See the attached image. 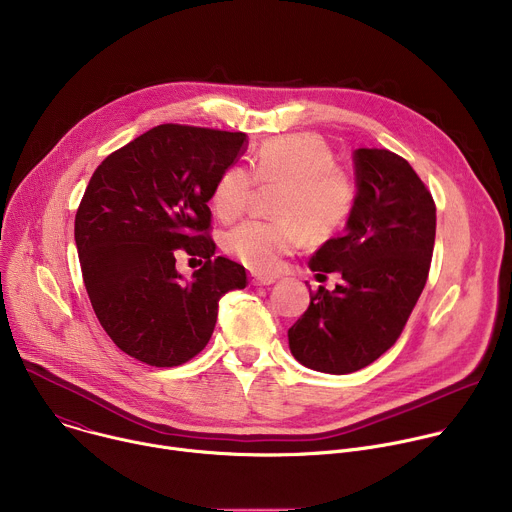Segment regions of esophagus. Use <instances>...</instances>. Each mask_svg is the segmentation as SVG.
<instances>
[{"label":"esophagus","instance_id":"34e87169","mask_svg":"<svg viewBox=\"0 0 512 512\" xmlns=\"http://www.w3.org/2000/svg\"><path fill=\"white\" fill-rule=\"evenodd\" d=\"M273 281H275L273 275H257V273L251 275V283L253 285H271Z\"/></svg>","mask_w":512,"mask_h":512}]
</instances>
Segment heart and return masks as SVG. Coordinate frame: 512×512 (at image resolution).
<instances>
[{
  "instance_id": "obj_1",
  "label": "heart",
  "mask_w": 512,
  "mask_h": 512,
  "mask_svg": "<svg viewBox=\"0 0 512 512\" xmlns=\"http://www.w3.org/2000/svg\"><path fill=\"white\" fill-rule=\"evenodd\" d=\"M229 166L210 190V208L223 223L247 210L253 178L279 184L271 221H247L225 235V251L259 273L277 269L294 253L304 235L312 243L332 239L354 212L358 188L350 172L336 166L330 145L314 133L277 135L261 143L251 166Z\"/></svg>"
}]
</instances>
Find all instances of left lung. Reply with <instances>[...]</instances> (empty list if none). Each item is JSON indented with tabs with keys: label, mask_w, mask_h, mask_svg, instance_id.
I'll return each instance as SVG.
<instances>
[{
	"label": "left lung",
	"mask_w": 512,
	"mask_h": 512,
	"mask_svg": "<svg viewBox=\"0 0 512 512\" xmlns=\"http://www.w3.org/2000/svg\"><path fill=\"white\" fill-rule=\"evenodd\" d=\"M358 198L342 237L326 241L310 269L338 271L328 291L287 330L304 367L346 375L369 367L401 336L427 281L435 243V202L407 160L389 150L354 152Z\"/></svg>",
	"instance_id": "8db88e82"
}]
</instances>
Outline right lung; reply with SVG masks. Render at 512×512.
<instances>
[{"label":"right lung","mask_w":512,"mask_h":512,"mask_svg":"<svg viewBox=\"0 0 512 512\" xmlns=\"http://www.w3.org/2000/svg\"><path fill=\"white\" fill-rule=\"evenodd\" d=\"M247 135L164 123L109 154L75 216L91 306L109 338L150 367H178L210 340L218 300L247 285L245 267L216 257L210 190ZM180 252L205 263L186 282Z\"/></svg>","instance_id":"right-lung-1"}]
</instances>
